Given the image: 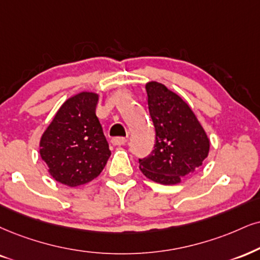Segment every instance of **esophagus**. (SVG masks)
I'll list each match as a JSON object with an SVG mask.
<instances>
[{
  "label": "esophagus",
  "mask_w": 260,
  "mask_h": 260,
  "mask_svg": "<svg viewBox=\"0 0 260 260\" xmlns=\"http://www.w3.org/2000/svg\"><path fill=\"white\" fill-rule=\"evenodd\" d=\"M126 139H125V137H113V139H112V143H113L114 146H123V145H125V143H126Z\"/></svg>",
  "instance_id": "1"
}]
</instances>
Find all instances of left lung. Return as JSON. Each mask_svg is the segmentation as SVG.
<instances>
[{
    "mask_svg": "<svg viewBox=\"0 0 260 260\" xmlns=\"http://www.w3.org/2000/svg\"><path fill=\"white\" fill-rule=\"evenodd\" d=\"M148 110L155 127L152 153L140 158L147 178L160 184H177L207 158L210 141L190 107L158 82L146 85Z\"/></svg>",
    "mask_w": 260,
    "mask_h": 260,
    "instance_id": "8db88e82",
    "label": "left lung"
}]
</instances>
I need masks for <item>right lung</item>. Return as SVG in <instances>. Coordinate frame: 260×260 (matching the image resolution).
Instances as JSON below:
<instances>
[{"instance_id":"obj_1","label":"right lung","mask_w":260,"mask_h":260,"mask_svg":"<svg viewBox=\"0 0 260 260\" xmlns=\"http://www.w3.org/2000/svg\"><path fill=\"white\" fill-rule=\"evenodd\" d=\"M99 95L81 92L69 99L42 135L41 158L60 183L77 187L98 177L111 156L96 117Z\"/></svg>"}]
</instances>
